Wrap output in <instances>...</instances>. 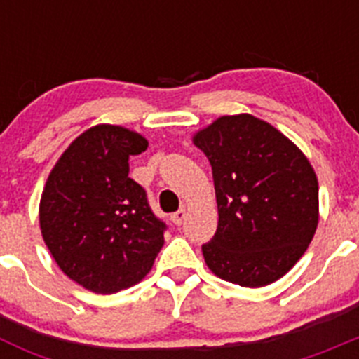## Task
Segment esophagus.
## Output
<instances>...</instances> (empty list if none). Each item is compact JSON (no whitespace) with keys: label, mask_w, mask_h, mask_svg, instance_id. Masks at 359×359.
Segmentation results:
<instances>
[{"label":"esophagus","mask_w":359,"mask_h":359,"mask_svg":"<svg viewBox=\"0 0 359 359\" xmlns=\"http://www.w3.org/2000/svg\"><path fill=\"white\" fill-rule=\"evenodd\" d=\"M170 219H172V223L176 224V226H182L183 221L187 219V210H185V208H180V210L174 212V214L170 215Z\"/></svg>","instance_id":"obj_1"}]
</instances>
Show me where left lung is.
I'll return each instance as SVG.
<instances>
[{
    "mask_svg": "<svg viewBox=\"0 0 359 359\" xmlns=\"http://www.w3.org/2000/svg\"><path fill=\"white\" fill-rule=\"evenodd\" d=\"M192 142L214 176L217 230L201 246L212 273L243 287L284 277L318 226V180L306 154L246 113L221 116Z\"/></svg>",
    "mask_w": 359,
    "mask_h": 359,
    "instance_id": "1",
    "label": "left lung"
}]
</instances>
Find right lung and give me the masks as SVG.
Masks as SVG:
<instances>
[{
  "label": "right lung",
  "instance_id": "obj_1",
  "mask_svg": "<svg viewBox=\"0 0 359 359\" xmlns=\"http://www.w3.org/2000/svg\"><path fill=\"white\" fill-rule=\"evenodd\" d=\"M147 140L122 126L98 123L57 160L39 203L43 239L57 266L100 294L135 286L151 271L167 224L144 187L129 177V156Z\"/></svg>",
  "mask_w": 359,
  "mask_h": 359
}]
</instances>
